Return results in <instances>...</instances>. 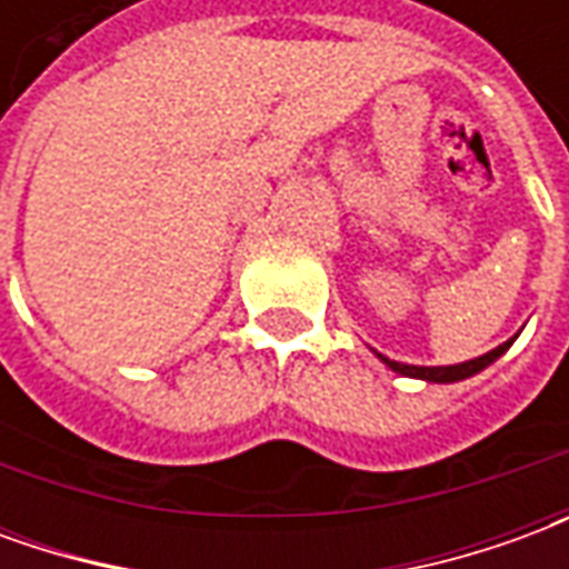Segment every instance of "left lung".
<instances>
[{"mask_svg":"<svg viewBox=\"0 0 569 569\" xmlns=\"http://www.w3.org/2000/svg\"><path fill=\"white\" fill-rule=\"evenodd\" d=\"M512 341H506V345H500L497 350H490V353H485V357L469 359V362H460V366H406V362H396V359H387V357H381V359L393 371L406 375V378H420V381H432V383H453V381H463V378H472L476 371L488 369L493 359L502 357V353L512 347Z\"/></svg>","mask_w":569,"mask_h":569,"instance_id":"obj_1","label":"left lung"}]
</instances>
